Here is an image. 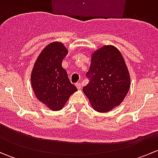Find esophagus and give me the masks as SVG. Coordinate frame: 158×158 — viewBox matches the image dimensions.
Instances as JSON below:
<instances>
[{
  "instance_id": "1",
  "label": "esophagus",
  "mask_w": 158,
  "mask_h": 158,
  "mask_svg": "<svg viewBox=\"0 0 158 158\" xmlns=\"http://www.w3.org/2000/svg\"><path fill=\"white\" fill-rule=\"evenodd\" d=\"M76 86L77 87V89H79V90H81V89H82V85H81V83H76Z\"/></svg>"
}]
</instances>
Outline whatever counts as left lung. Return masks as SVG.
<instances>
[{
	"mask_svg": "<svg viewBox=\"0 0 158 158\" xmlns=\"http://www.w3.org/2000/svg\"><path fill=\"white\" fill-rule=\"evenodd\" d=\"M86 76L90 82L82 90L98 112H108L120 106L130 89L126 63L120 51L112 45H105L92 52Z\"/></svg>",
	"mask_w": 158,
	"mask_h": 158,
	"instance_id": "left-lung-1",
	"label": "left lung"
}]
</instances>
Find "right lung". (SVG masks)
I'll list each match as a JSON object with an SVG mask.
<instances>
[{
	"label": "right lung",
	"instance_id": "add662e5",
	"mask_svg": "<svg viewBox=\"0 0 158 158\" xmlns=\"http://www.w3.org/2000/svg\"><path fill=\"white\" fill-rule=\"evenodd\" d=\"M67 53L63 43H50L41 51L32 69L30 80L35 95L52 111L61 110L70 95L78 91L62 66Z\"/></svg>",
	"mask_w": 158,
	"mask_h": 158
}]
</instances>
